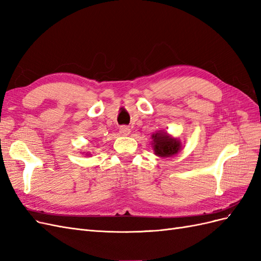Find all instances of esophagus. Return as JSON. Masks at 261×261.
I'll return each instance as SVG.
<instances>
[{"mask_svg": "<svg viewBox=\"0 0 261 261\" xmlns=\"http://www.w3.org/2000/svg\"><path fill=\"white\" fill-rule=\"evenodd\" d=\"M120 133H121L122 136H128L130 134V128L127 127V126H121Z\"/></svg>", "mask_w": 261, "mask_h": 261, "instance_id": "obj_1", "label": "esophagus"}]
</instances>
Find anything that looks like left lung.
<instances>
[{
    "label": "left lung",
    "mask_w": 261,
    "mask_h": 261,
    "mask_svg": "<svg viewBox=\"0 0 261 261\" xmlns=\"http://www.w3.org/2000/svg\"><path fill=\"white\" fill-rule=\"evenodd\" d=\"M154 154L161 158H168L180 151L181 144L177 138L170 136L167 132L159 130L151 136Z\"/></svg>",
    "instance_id": "left-lung-1"
}]
</instances>
